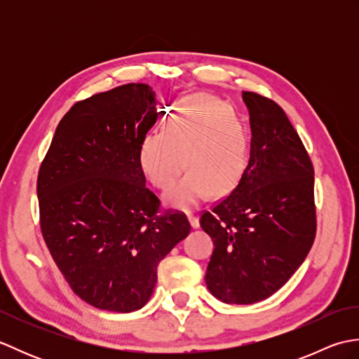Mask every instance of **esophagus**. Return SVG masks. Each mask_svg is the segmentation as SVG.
Returning <instances> with one entry per match:
<instances>
[{
  "instance_id": "obj_1",
  "label": "esophagus",
  "mask_w": 359,
  "mask_h": 359,
  "mask_svg": "<svg viewBox=\"0 0 359 359\" xmlns=\"http://www.w3.org/2000/svg\"><path fill=\"white\" fill-rule=\"evenodd\" d=\"M188 220H189V224H191V226H193V228H199V225H201V222H199V216H197L196 212H191V211H189V212H188Z\"/></svg>"
}]
</instances>
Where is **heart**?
Wrapping results in <instances>:
<instances>
[{
  "label": "heart",
  "mask_w": 359,
  "mask_h": 359,
  "mask_svg": "<svg viewBox=\"0 0 359 359\" xmlns=\"http://www.w3.org/2000/svg\"><path fill=\"white\" fill-rule=\"evenodd\" d=\"M250 137L243 120L220 98L208 94L189 97L168 121L163 134L140 142L139 165L152 185L165 189L174 207L188 208L212 194L231 189L245 171ZM186 160H183V156Z\"/></svg>",
  "instance_id": "heart-1"
}]
</instances>
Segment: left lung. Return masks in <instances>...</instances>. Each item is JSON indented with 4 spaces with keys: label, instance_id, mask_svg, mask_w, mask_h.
Returning <instances> with one entry per match:
<instances>
[{
    "label": "left lung",
    "instance_id": "8db88e82",
    "mask_svg": "<svg viewBox=\"0 0 359 359\" xmlns=\"http://www.w3.org/2000/svg\"><path fill=\"white\" fill-rule=\"evenodd\" d=\"M251 149L239 184L201 216L215 242L205 274L226 304L264 301L299 269L316 236L313 165L278 103L243 90Z\"/></svg>",
    "mask_w": 359,
    "mask_h": 359
}]
</instances>
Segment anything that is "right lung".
<instances>
[{"label": "right lung", "instance_id": "add662e5", "mask_svg": "<svg viewBox=\"0 0 359 359\" xmlns=\"http://www.w3.org/2000/svg\"><path fill=\"white\" fill-rule=\"evenodd\" d=\"M156 120V94L144 83L77 102L38 171L43 239L74 293L95 309H142L158 262L191 231L185 212H160L144 187L139 147Z\"/></svg>", "mask_w": 359, "mask_h": 359}]
</instances>
